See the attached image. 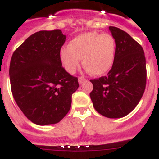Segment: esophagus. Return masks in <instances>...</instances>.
I'll use <instances>...</instances> for the list:
<instances>
[{
	"label": "esophagus",
	"instance_id": "34e87169",
	"mask_svg": "<svg viewBox=\"0 0 159 159\" xmlns=\"http://www.w3.org/2000/svg\"><path fill=\"white\" fill-rule=\"evenodd\" d=\"M86 81H87V79H85L84 77H78V82H79V84H82V83H84Z\"/></svg>",
	"mask_w": 159,
	"mask_h": 159
}]
</instances>
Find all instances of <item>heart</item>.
<instances>
[{"label":"heart","instance_id":"obj_1","mask_svg":"<svg viewBox=\"0 0 159 159\" xmlns=\"http://www.w3.org/2000/svg\"><path fill=\"white\" fill-rule=\"evenodd\" d=\"M116 43L109 34L88 32L75 37L60 52L65 70L71 74L79 67L81 59L88 72L96 77L105 75L113 67Z\"/></svg>","mask_w":159,"mask_h":159}]
</instances>
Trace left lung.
<instances>
[{"label":"left lung","mask_w":159,"mask_h":159,"mask_svg":"<svg viewBox=\"0 0 159 159\" xmlns=\"http://www.w3.org/2000/svg\"><path fill=\"white\" fill-rule=\"evenodd\" d=\"M116 43L113 67L107 76L90 80V97L95 110L107 118L129 114L140 101L146 87V60L142 46L120 29L110 26Z\"/></svg>","instance_id":"8db88e82"}]
</instances>
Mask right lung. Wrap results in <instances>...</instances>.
<instances>
[{
	"label": "right lung",
	"mask_w": 159,
	"mask_h": 159,
	"mask_svg": "<svg viewBox=\"0 0 159 159\" xmlns=\"http://www.w3.org/2000/svg\"><path fill=\"white\" fill-rule=\"evenodd\" d=\"M66 35L60 30L33 34L11 57L10 81L16 104L33 123H58L71 108L77 77L62 67L60 50Z\"/></svg>",
	"instance_id": "add662e5"
}]
</instances>
